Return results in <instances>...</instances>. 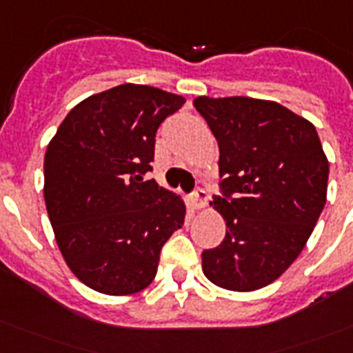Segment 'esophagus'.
Instances as JSON below:
<instances>
[{
	"mask_svg": "<svg viewBox=\"0 0 353 353\" xmlns=\"http://www.w3.org/2000/svg\"><path fill=\"white\" fill-rule=\"evenodd\" d=\"M190 203H192L194 209H203L205 205H207V192H205L203 188H194V192L190 194Z\"/></svg>",
	"mask_w": 353,
	"mask_h": 353,
	"instance_id": "1",
	"label": "esophagus"
}]
</instances>
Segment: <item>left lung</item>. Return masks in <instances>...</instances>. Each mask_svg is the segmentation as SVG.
<instances>
[{"label": "left lung", "mask_w": 353, "mask_h": 353, "mask_svg": "<svg viewBox=\"0 0 353 353\" xmlns=\"http://www.w3.org/2000/svg\"><path fill=\"white\" fill-rule=\"evenodd\" d=\"M220 146L214 209L225 238L201 252L205 276L231 291L276 280L306 245L326 203L330 165L312 122L271 101L198 97Z\"/></svg>", "instance_id": "1"}]
</instances>
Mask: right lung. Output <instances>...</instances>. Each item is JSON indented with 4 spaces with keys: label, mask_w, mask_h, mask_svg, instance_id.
Returning a JSON list of instances; mask_svg holds the SVG:
<instances>
[{
    "label": "right lung",
    "mask_w": 353,
    "mask_h": 353,
    "mask_svg": "<svg viewBox=\"0 0 353 353\" xmlns=\"http://www.w3.org/2000/svg\"><path fill=\"white\" fill-rule=\"evenodd\" d=\"M183 104L157 88L117 85L77 104L47 146V214L63 260L91 290H144L163 245L181 229V198L143 177L152 170L157 128Z\"/></svg>",
    "instance_id": "1"
}]
</instances>
